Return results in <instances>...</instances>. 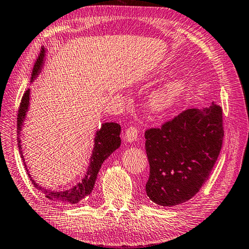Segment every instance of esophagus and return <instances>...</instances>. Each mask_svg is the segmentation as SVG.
Listing matches in <instances>:
<instances>
[{
    "label": "esophagus",
    "mask_w": 249,
    "mask_h": 249,
    "mask_svg": "<svg viewBox=\"0 0 249 249\" xmlns=\"http://www.w3.org/2000/svg\"><path fill=\"white\" fill-rule=\"evenodd\" d=\"M137 138H138V130H137L136 127L130 126V127H128L125 133V137H124L125 141L131 143V142H135L137 140Z\"/></svg>",
    "instance_id": "obj_1"
}]
</instances>
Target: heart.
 Segmentation results:
<instances>
[{
	"instance_id": "obj_1",
	"label": "heart",
	"mask_w": 249,
	"mask_h": 249,
	"mask_svg": "<svg viewBox=\"0 0 249 249\" xmlns=\"http://www.w3.org/2000/svg\"><path fill=\"white\" fill-rule=\"evenodd\" d=\"M188 88V79L178 76L154 92L150 99V107L155 113H165L173 109L182 99Z\"/></svg>"
}]
</instances>
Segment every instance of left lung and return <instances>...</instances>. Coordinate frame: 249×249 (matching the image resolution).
<instances>
[{
	"label": "left lung",
	"instance_id": "8db88e82",
	"mask_svg": "<svg viewBox=\"0 0 249 249\" xmlns=\"http://www.w3.org/2000/svg\"><path fill=\"white\" fill-rule=\"evenodd\" d=\"M224 138L219 106L187 109L161 128L145 131L150 162L146 195L153 202L174 206L186 202L209 178Z\"/></svg>",
	"mask_w": 249,
	"mask_h": 249
}]
</instances>
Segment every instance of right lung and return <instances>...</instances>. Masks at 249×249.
I'll return each instance as SVG.
<instances>
[{"label": "right lung", "mask_w": 249, "mask_h": 249, "mask_svg": "<svg viewBox=\"0 0 249 249\" xmlns=\"http://www.w3.org/2000/svg\"><path fill=\"white\" fill-rule=\"evenodd\" d=\"M45 56H46V48L43 47L41 48V52L39 53L38 59H37L33 72H32V82L39 76V73L43 71L44 63H45ZM30 92L31 89H29L23 95L22 99H21L20 108L18 111V122H17V127H18V147L19 153L22 158L25 170L28 172V176L32 181V184L34 186L41 190L45 194V196L48 199L59 201V202H68L71 204H76L79 201L82 200L84 197H87L92 193L94 188L95 181H96L97 174L100 167H102L103 162L107 160V158L112 154V153L119 149L121 145V126L118 123H103L102 126L96 130V133L94 135V146L92 151L91 158H89V165L88 167V170L84 174L81 182L77 183L75 186L71 188H68L65 190H51L48 188H45L37 183L35 179L32 178L31 173L26 166L25 158L23 156L22 151V144H21V130L24 125V121L26 118V113H28L30 108Z\"/></svg>", "instance_id": "add662e5"}]
</instances>
